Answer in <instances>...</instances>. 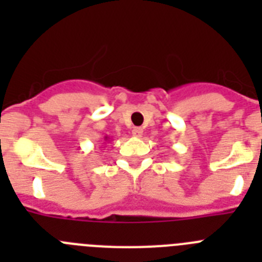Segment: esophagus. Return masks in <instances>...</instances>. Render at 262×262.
Instances as JSON below:
<instances>
[{
	"mask_svg": "<svg viewBox=\"0 0 262 262\" xmlns=\"http://www.w3.org/2000/svg\"><path fill=\"white\" fill-rule=\"evenodd\" d=\"M133 135L135 136V138H142V135H143L142 127H135V128L133 129Z\"/></svg>",
	"mask_w": 262,
	"mask_h": 262,
	"instance_id": "1",
	"label": "esophagus"
}]
</instances>
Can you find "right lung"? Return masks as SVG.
Returning a JSON list of instances; mask_svg holds the SVG:
<instances>
[{
	"instance_id": "right-lung-1",
	"label": "right lung",
	"mask_w": 262,
	"mask_h": 262,
	"mask_svg": "<svg viewBox=\"0 0 262 262\" xmlns=\"http://www.w3.org/2000/svg\"><path fill=\"white\" fill-rule=\"evenodd\" d=\"M103 140H105V142H110V138H108V136H105V138H103ZM103 144H106V143H103Z\"/></svg>"
}]
</instances>
